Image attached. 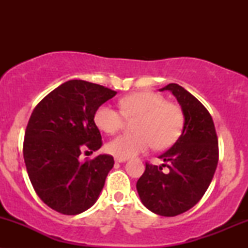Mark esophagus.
Here are the masks:
<instances>
[{
	"label": "esophagus",
	"mask_w": 248,
	"mask_h": 248,
	"mask_svg": "<svg viewBox=\"0 0 248 248\" xmlns=\"http://www.w3.org/2000/svg\"><path fill=\"white\" fill-rule=\"evenodd\" d=\"M128 158H122V157H115V162H118V163H122V162H126Z\"/></svg>",
	"instance_id": "1"
}]
</instances>
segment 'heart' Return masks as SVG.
I'll return each instance as SVG.
<instances>
[{"label":"heart","mask_w":248,"mask_h":248,"mask_svg":"<svg viewBox=\"0 0 248 248\" xmlns=\"http://www.w3.org/2000/svg\"><path fill=\"white\" fill-rule=\"evenodd\" d=\"M121 110L101 105L94 114L99 129L114 134L124 126V118H136L133 134H121L108 142L107 150L116 157L128 158L146 152L153 146L166 149L177 141L183 129L184 115L181 107L166 101L154 92H136L120 100Z\"/></svg>","instance_id":"obj_1"}]
</instances>
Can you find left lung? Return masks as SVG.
<instances>
[{
  "label": "left lung",
  "instance_id": "left-lung-1",
  "mask_svg": "<svg viewBox=\"0 0 248 248\" xmlns=\"http://www.w3.org/2000/svg\"><path fill=\"white\" fill-rule=\"evenodd\" d=\"M160 91H170L181 105L183 132L175 144L160 155L166 164L146 163L136 189L148 210L173 217L195 206L209 187L218 164V138L209 110L191 93L177 84ZM162 166L170 171L164 174Z\"/></svg>",
  "mask_w": 248,
  "mask_h": 248
}]
</instances>
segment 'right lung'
<instances>
[{
  "instance_id": "add662e5",
  "label": "right lung",
  "mask_w": 248,
  "mask_h": 248,
  "mask_svg": "<svg viewBox=\"0 0 248 248\" xmlns=\"http://www.w3.org/2000/svg\"><path fill=\"white\" fill-rule=\"evenodd\" d=\"M115 91L85 80H69L33 109L24 135L23 156L38 197L62 215H79L95 203L114 166L110 155L79 160L84 148L102 146L94 114Z\"/></svg>"
}]
</instances>
